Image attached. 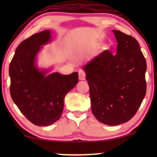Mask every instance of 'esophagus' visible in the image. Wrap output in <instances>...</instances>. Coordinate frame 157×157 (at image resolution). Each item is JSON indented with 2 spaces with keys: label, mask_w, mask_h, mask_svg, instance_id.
Instances as JSON below:
<instances>
[{
  "label": "esophagus",
  "mask_w": 157,
  "mask_h": 157,
  "mask_svg": "<svg viewBox=\"0 0 157 157\" xmlns=\"http://www.w3.org/2000/svg\"><path fill=\"white\" fill-rule=\"evenodd\" d=\"M78 74H79V79L80 80H84L85 78H86V73H85L84 71L83 70H79L78 71Z\"/></svg>",
  "instance_id": "esophagus-1"
}]
</instances>
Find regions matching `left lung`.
I'll return each instance as SVG.
<instances>
[{
  "instance_id": "8db88e82",
  "label": "left lung",
  "mask_w": 157,
  "mask_h": 157,
  "mask_svg": "<svg viewBox=\"0 0 157 157\" xmlns=\"http://www.w3.org/2000/svg\"><path fill=\"white\" fill-rule=\"evenodd\" d=\"M117 54L105 50L84 67L91 110L100 123L117 125L133 118L146 94L147 64L137 40L120 30Z\"/></svg>"
}]
</instances>
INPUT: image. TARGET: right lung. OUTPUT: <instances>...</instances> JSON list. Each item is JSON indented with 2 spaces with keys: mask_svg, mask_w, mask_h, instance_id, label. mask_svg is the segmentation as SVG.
Returning <instances> with one entry per match:
<instances>
[{
  "mask_svg": "<svg viewBox=\"0 0 157 157\" xmlns=\"http://www.w3.org/2000/svg\"><path fill=\"white\" fill-rule=\"evenodd\" d=\"M50 33L44 30L18 45L10 62V95L21 112L32 123L50 125L62 116L64 98L78 82V73L68 75L54 73L46 75L34 65L41 46L49 41Z\"/></svg>",
  "mask_w": 157,
  "mask_h": 157,
  "instance_id": "1",
  "label": "right lung"
}]
</instances>
